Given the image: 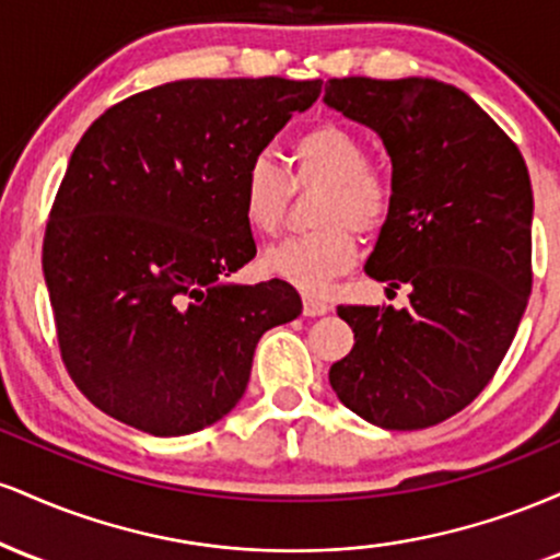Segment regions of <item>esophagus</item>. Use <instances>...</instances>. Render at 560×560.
<instances>
[{
    "mask_svg": "<svg viewBox=\"0 0 560 560\" xmlns=\"http://www.w3.org/2000/svg\"><path fill=\"white\" fill-rule=\"evenodd\" d=\"M329 311V300L316 298V294H302V313H305V316H324V313Z\"/></svg>",
    "mask_w": 560,
    "mask_h": 560,
    "instance_id": "1",
    "label": "esophagus"
}]
</instances>
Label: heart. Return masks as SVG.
Segmentation results:
<instances>
[{
  "label": "heart",
  "instance_id": "obj_1",
  "mask_svg": "<svg viewBox=\"0 0 560 560\" xmlns=\"http://www.w3.org/2000/svg\"><path fill=\"white\" fill-rule=\"evenodd\" d=\"M294 184H320L316 199L318 229L289 236L262 253V268L289 284L320 292L352 266L361 234H374L387 221L392 186L376 165L369 163L363 139L339 124H316L289 144ZM289 202V178L266 152L249 158L242 176V210L260 234L281 226Z\"/></svg>",
  "mask_w": 560,
  "mask_h": 560
}]
</instances>
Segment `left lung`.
Segmentation results:
<instances>
[{
  "mask_svg": "<svg viewBox=\"0 0 560 560\" xmlns=\"http://www.w3.org/2000/svg\"><path fill=\"white\" fill-rule=\"evenodd\" d=\"M324 102L392 160V208L365 273L410 305H339L355 334L329 371L352 413L427 429L464 410L503 363L532 292V182L518 147L434 79H331Z\"/></svg>",
  "mask_w": 560,
  "mask_h": 560,
  "instance_id": "obj_1",
  "label": "left lung"
}]
</instances>
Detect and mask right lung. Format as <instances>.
Masks as SVG:
<instances>
[{
    "label": "right lung",
    "mask_w": 560,
    "mask_h": 560,
    "mask_svg": "<svg viewBox=\"0 0 560 560\" xmlns=\"http://www.w3.org/2000/svg\"><path fill=\"white\" fill-rule=\"evenodd\" d=\"M320 81L186 79L89 126L57 189L44 279L70 378L155 436L199 432L242 400L255 347L302 313L287 281L226 284L255 258L242 176Z\"/></svg>",
    "instance_id": "1"
}]
</instances>
